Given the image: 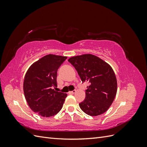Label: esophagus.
Returning <instances> with one entry per match:
<instances>
[{
  "instance_id": "1",
  "label": "esophagus",
  "mask_w": 147,
  "mask_h": 147,
  "mask_svg": "<svg viewBox=\"0 0 147 147\" xmlns=\"http://www.w3.org/2000/svg\"><path fill=\"white\" fill-rule=\"evenodd\" d=\"M76 90H74V91H69V93H70V94H74V93H75L76 92Z\"/></svg>"
}]
</instances>
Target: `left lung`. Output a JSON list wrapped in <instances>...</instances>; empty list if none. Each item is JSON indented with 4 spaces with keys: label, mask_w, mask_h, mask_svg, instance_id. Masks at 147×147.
Wrapping results in <instances>:
<instances>
[{
    "label": "left lung",
    "mask_w": 147,
    "mask_h": 147,
    "mask_svg": "<svg viewBox=\"0 0 147 147\" xmlns=\"http://www.w3.org/2000/svg\"><path fill=\"white\" fill-rule=\"evenodd\" d=\"M68 61L77 70L82 82H88L90 84L80 107L90 116L105 113L113 103L117 91V78L112 67L91 54L74 56Z\"/></svg>",
    "instance_id": "left-lung-1"
}]
</instances>
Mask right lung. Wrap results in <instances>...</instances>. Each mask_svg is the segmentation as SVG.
Listing matches in <instances>:
<instances>
[{
  "instance_id": "right-lung-1",
  "label": "right lung",
  "mask_w": 147,
  "mask_h": 147,
  "mask_svg": "<svg viewBox=\"0 0 147 147\" xmlns=\"http://www.w3.org/2000/svg\"><path fill=\"white\" fill-rule=\"evenodd\" d=\"M66 56L48 55L35 62L26 72L23 90L30 109L43 117L56 115L63 108L66 93L53 89L57 86V72Z\"/></svg>"
}]
</instances>
